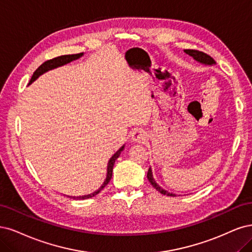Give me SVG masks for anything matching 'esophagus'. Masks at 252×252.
<instances>
[{"mask_svg":"<svg viewBox=\"0 0 252 252\" xmlns=\"http://www.w3.org/2000/svg\"><path fill=\"white\" fill-rule=\"evenodd\" d=\"M145 133L143 129L136 128L131 134V139L133 142H143L145 140Z\"/></svg>","mask_w":252,"mask_h":252,"instance_id":"esophagus-1","label":"esophagus"}]
</instances>
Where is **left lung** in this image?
I'll return each instance as SVG.
<instances>
[{
  "instance_id": "1",
  "label": "left lung",
  "mask_w": 252,
  "mask_h": 252,
  "mask_svg": "<svg viewBox=\"0 0 252 252\" xmlns=\"http://www.w3.org/2000/svg\"><path fill=\"white\" fill-rule=\"evenodd\" d=\"M184 52L186 54H189V56H191V58L197 61L198 63H202V64H205V66H213V64H216V62L213 58H210L209 55H207L206 53L204 52H201V51H198V50H190V49H186L184 50ZM148 179L150 181V183L153 185L154 189H156L160 193L162 194H166V196H169V197H176V194L173 193V192H168L167 190L163 189L161 188V186L155 181V179H154L153 177V172H152V168L150 167L149 168V172H148Z\"/></svg>"
}]
</instances>
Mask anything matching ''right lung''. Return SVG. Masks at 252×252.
<instances>
[{
  "mask_svg": "<svg viewBox=\"0 0 252 252\" xmlns=\"http://www.w3.org/2000/svg\"><path fill=\"white\" fill-rule=\"evenodd\" d=\"M83 55H84V52L77 53V54L62 55V56H59V58H55V59H52V60H50V61L45 62L44 63L40 64V66L34 71L33 75H32V77H31V79H30V82H29L28 86L31 85L32 83H33L34 80L37 79L40 75H43L44 73H46V72H48V71H50V70H52V69L62 67V66H63V64H67V63H71V62H73V61H76V60L82 58ZM124 149H125V145H123V147H121V148L114 154V155H113V156L110 158V160H109V162H108V166H107V177H105L104 182L102 183V185L100 186V188H99L98 189H97V190L94 191V192H92V193L85 194V196H79V197H70V196H68V197L73 198V199H78V200H85V199L92 198V197L96 196L97 193H99V192L101 191V189L105 188V185H107V184L110 182L111 178H112V173H113V166H114V163H115L116 159L120 156V154H121V152L124 151Z\"/></svg>",
  "mask_w": 252,
  "mask_h": 252,
  "instance_id": "1",
  "label": "right lung"
}]
</instances>
